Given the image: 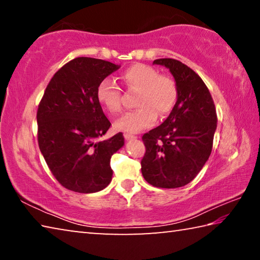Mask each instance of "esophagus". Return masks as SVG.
Returning <instances> with one entry per match:
<instances>
[{"label": "esophagus", "mask_w": 260, "mask_h": 260, "mask_svg": "<svg viewBox=\"0 0 260 260\" xmlns=\"http://www.w3.org/2000/svg\"><path fill=\"white\" fill-rule=\"evenodd\" d=\"M124 136H125V139H126V140H134V139L138 138V136L132 135V134H128V133H125V134H124Z\"/></svg>", "instance_id": "esophagus-1"}]
</instances>
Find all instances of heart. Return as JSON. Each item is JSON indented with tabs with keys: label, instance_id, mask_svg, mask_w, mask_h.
Here are the masks:
<instances>
[{
	"label": "heart",
	"instance_id": "obj_1",
	"mask_svg": "<svg viewBox=\"0 0 260 260\" xmlns=\"http://www.w3.org/2000/svg\"><path fill=\"white\" fill-rule=\"evenodd\" d=\"M121 79L127 88L139 90L136 105L139 109L126 112L114 122L118 131L139 133L155 124L157 112L169 113L178 98L173 79L160 76L156 69L146 64H134L126 69ZM96 100L104 110L114 114L121 110V90L111 79L105 78L96 87Z\"/></svg>",
	"mask_w": 260,
	"mask_h": 260
}]
</instances>
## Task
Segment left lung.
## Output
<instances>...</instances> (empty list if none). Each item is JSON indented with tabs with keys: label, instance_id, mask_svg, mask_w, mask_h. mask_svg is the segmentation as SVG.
<instances>
[{
	"label": "left lung",
	"instance_id": "left-lung-1",
	"mask_svg": "<svg viewBox=\"0 0 260 260\" xmlns=\"http://www.w3.org/2000/svg\"><path fill=\"white\" fill-rule=\"evenodd\" d=\"M153 64L170 70L178 98L166 120L142 136L146 153L141 171L152 186L179 188L192 181L209 159L217 112L208 87L190 68L173 58L156 59Z\"/></svg>",
	"mask_w": 260,
	"mask_h": 260
}]
</instances>
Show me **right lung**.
Segmentation results:
<instances>
[{"instance_id":"right-lung-1","label":"right lung","mask_w":260,"mask_h":260,"mask_svg":"<svg viewBox=\"0 0 260 260\" xmlns=\"http://www.w3.org/2000/svg\"><path fill=\"white\" fill-rule=\"evenodd\" d=\"M119 68L90 57L70 60L51 78L39 104V148L57 181L69 190L96 192L111 182L110 159L124 146V136L101 139L111 122L96 100V87Z\"/></svg>"}]
</instances>
